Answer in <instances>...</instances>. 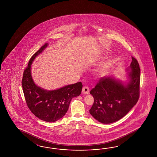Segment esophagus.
Listing matches in <instances>:
<instances>
[{
	"label": "esophagus",
	"mask_w": 157,
	"mask_h": 157,
	"mask_svg": "<svg viewBox=\"0 0 157 157\" xmlns=\"http://www.w3.org/2000/svg\"><path fill=\"white\" fill-rule=\"evenodd\" d=\"M89 88L87 86H84L82 88V93L84 94H88L89 93Z\"/></svg>",
	"instance_id": "esophagus-1"
}]
</instances>
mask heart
I'll use <instances>...</instances> for the list:
<instances>
[{"mask_svg":"<svg viewBox=\"0 0 157 157\" xmlns=\"http://www.w3.org/2000/svg\"><path fill=\"white\" fill-rule=\"evenodd\" d=\"M105 67H103V68H101V69H100L99 71V74H104L105 72Z\"/></svg>","mask_w":157,"mask_h":157,"instance_id":"heart-1","label":"heart"}]
</instances>
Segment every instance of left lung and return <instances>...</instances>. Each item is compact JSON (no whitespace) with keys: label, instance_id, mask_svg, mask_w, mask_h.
<instances>
[{"label":"left lung","instance_id":"1","mask_svg":"<svg viewBox=\"0 0 157 157\" xmlns=\"http://www.w3.org/2000/svg\"><path fill=\"white\" fill-rule=\"evenodd\" d=\"M130 81L126 85L113 77H101L90 91L94 99L90 113L102 124H111L126 115L137 103L140 95V70L132 57Z\"/></svg>","mask_w":157,"mask_h":157}]
</instances>
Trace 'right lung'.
<instances>
[{
    "label": "right lung",
    "mask_w": 157,
    "mask_h": 157,
    "mask_svg": "<svg viewBox=\"0 0 157 157\" xmlns=\"http://www.w3.org/2000/svg\"><path fill=\"white\" fill-rule=\"evenodd\" d=\"M47 46L48 43L45 44L31 58L24 71L22 86L27 105L31 112L41 120L54 122L66 114L71 99L81 94L82 84L79 82L57 90L48 91L34 83L31 74V65Z\"/></svg>",
    "instance_id": "add662e5"
}]
</instances>
